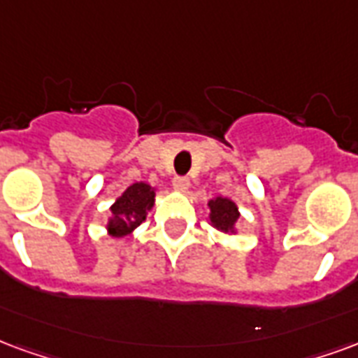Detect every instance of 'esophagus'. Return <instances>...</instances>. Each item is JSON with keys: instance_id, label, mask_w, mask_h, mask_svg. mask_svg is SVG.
I'll use <instances>...</instances> for the list:
<instances>
[{"instance_id": "esophagus-1", "label": "esophagus", "mask_w": 358, "mask_h": 358, "mask_svg": "<svg viewBox=\"0 0 358 358\" xmlns=\"http://www.w3.org/2000/svg\"><path fill=\"white\" fill-rule=\"evenodd\" d=\"M172 187L180 193L187 192V187H189V180H187L186 176H176V178L172 180Z\"/></svg>"}]
</instances>
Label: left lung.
Here are the masks:
<instances>
[{
  "instance_id": "left-lung-1",
  "label": "left lung",
  "mask_w": 358,
  "mask_h": 358,
  "mask_svg": "<svg viewBox=\"0 0 358 358\" xmlns=\"http://www.w3.org/2000/svg\"><path fill=\"white\" fill-rule=\"evenodd\" d=\"M208 224L226 235H237V222L241 218L239 206L229 197H214L208 201Z\"/></svg>"
}]
</instances>
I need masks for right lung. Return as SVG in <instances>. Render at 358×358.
I'll use <instances>...</instances> for the list:
<instances>
[{"label":"right lung","instance_id":"right-lung-1","mask_svg":"<svg viewBox=\"0 0 358 358\" xmlns=\"http://www.w3.org/2000/svg\"><path fill=\"white\" fill-rule=\"evenodd\" d=\"M155 187L145 182H134L110 206L106 231L112 237H125L145 222L155 205Z\"/></svg>","mask_w":358,"mask_h":358}]
</instances>
